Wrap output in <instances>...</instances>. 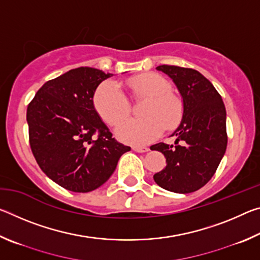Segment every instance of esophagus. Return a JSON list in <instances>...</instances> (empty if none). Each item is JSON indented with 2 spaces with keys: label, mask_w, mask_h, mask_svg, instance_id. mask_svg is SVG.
<instances>
[{
  "label": "esophagus",
  "mask_w": 260,
  "mask_h": 260,
  "mask_svg": "<svg viewBox=\"0 0 260 260\" xmlns=\"http://www.w3.org/2000/svg\"><path fill=\"white\" fill-rule=\"evenodd\" d=\"M133 150L136 151V152H148L150 149L147 148V147H133Z\"/></svg>",
  "instance_id": "34e87169"
}]
</instances>
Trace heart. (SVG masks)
<instances>
[{
  "label": "heart",
  "mask_w": 260,
  "mask_h": 260,
  "mask_svg": "<svg viewBox=\"0 0 260 260\" xmlns=\"http://www.w3.org/2000/svg\"><path fill=\"white\" fill-rule=\"evenodd\" d=\"M127 87L136 100L147 99L141 108L139 119L122 122L116 132L121 142L131 146H144L161 134L162 129L177 127L183 116V103L171 93L172 86L161 74L142 73L127 80ZM94 108L105 124L117 126L129 114V102L118 83L108 80L96 88Z\"/></svg>",
  "instance_id": "1"
}]
</instances>
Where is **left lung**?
<instances>
[{"label":"left lung","instance_id":"8db88e82","mask_svg":"<svg viewBox=\"0 0 260 260\" xmlns=\"http://www.w3.org/2000/svg\"><path fill=\"white\" fill-rule=\"evenodd\" d=\"M172 79L183 100V116L172 136L174 144L157 143L151 150L166 158L164 170L153 175L169 191L199 190L213 177L227 147L226 109L208 79L192 69L160 65L156 68Z\"/></svg>","mask_w":260,"mask_h":260}]
</instances>
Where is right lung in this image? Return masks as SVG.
Masks as SVG:
<instances>
[{
	"mask_svg": "<svg viewBox=\"0 0 260 260\" xmlns=\"http://www.w3.org/2000/svg\"><path fill=\"white\" fill-rule=\"evenodd\" d=\"M112 74L70 70L47 81L27 107L29 146L48 178L68 190L88 192L111 177L131 150L112 138L94 108L96 88Z\"/></svg>",
	"mask_w": 260,
	"mask_h": 260,
	"instance_id": "right-lung-1",
	"label": "right lung"
}]
</instances>
